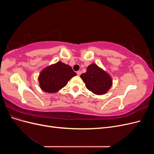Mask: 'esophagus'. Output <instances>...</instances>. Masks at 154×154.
Here are the masks:
<instances>
[{
    "label": "esophagus",
    "mask_w": 154,
    "mask_h": 154,
    "mask_svg": "<svg viewBox=\"0 0 154 154\" xmlns=\"http://www.w3.org/2000/svg\"><path fill=\"white\" fill-rule=\"evenodd\" d=\"M76 73H77V74H78V76H80V74H82V72H81V71H77V72H76Z\"/></svg>",
    "instance_id": "34e87169"
}]
</instances>
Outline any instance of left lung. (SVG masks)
I'll return each mask as SVG.
<instances>
[{
  "label": "left lung",
  "mask_w": 154,
  "mask_h": 154,
  "mask_svg": "<svg viewBox=\"0 0 154 154\" xmlns=\"http://www.w3.org/2000/svg\"><path fill=\"white\" fill-rule=\"evenodd\" d=\"M80 78L87 89L96 95L105 94L112 85V79L110 74L96 63L89 65L86 72L82 74Z\"/></svg>",
  "instance_id": "8db88e82"
}]
</instances>
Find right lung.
<instances>
[{"mask_svg":"<svg viewBox=\"0 0 154 154\" xmlns=\"http://www.w3.org/2000/svg\"><path fill=\"white\" fill-rule=\"evenodd\" d=\"M75 76L76 73L71 66L59 61L42 70L38 79L42 90L48 93H55Z\"/></svg>","mask_w":154,"mask_h":154,"instance_id":"right-lung-1","label":"right lung"}]
</instances>
